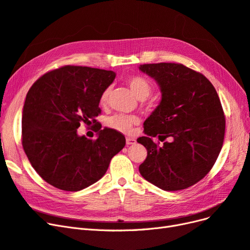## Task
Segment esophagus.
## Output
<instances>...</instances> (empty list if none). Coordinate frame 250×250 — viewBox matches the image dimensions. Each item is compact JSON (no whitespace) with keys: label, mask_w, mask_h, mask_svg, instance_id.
I'll list each match as a JSON object with an SVG mask.
<instances>
[{"label":"esophagus","mask_w":250,"mask_h":250,"mask_svg":"<svg viewBox=\"0 0 250 250\" xmlns=\"http://www.w3.org/2000/svg\"><path fill=\"white\" fill-rule=\"evenodd\" d=\"M135 143H136V141L134 139H132V137H127V139H126V145L127 146L134 145Z\"/></svg>","instance_id":"1"}]
</instances>
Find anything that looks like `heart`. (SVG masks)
Returning a JSON list of instances; mask_svg holds the SVG:
<instances>
[{
  "mask_svg": "<svg viewBox=\"0 0 250 250\" xmlns=\"http://www.w3.org/2000/svg\"><path fill=\"white\" fill-rule=\"evenodd\" d=\"M126 83L130 91L140 99L147 98L151 94L153 89L151 82L147 79V77H145L143 75H132L130 77H128ZM109 95H110V87H106L100 94L99 103L101 105L107 104ZM139 121H140L139 118L134 115L117 114V115L111 116L108 119L107 124L110 128L115 129L117 131L123 132V133H129L132 130V127L139 123Z\"/></svg>",
  "mask_w": 250,
  "mask_h": 250,
  "instance_id": "heart-1",
  "label": "heart"
}]
</instances>
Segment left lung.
I'll return each instance as SVG.
<instances>
[{
  "label": "left lung",
  "instance_id": "left-lung-1",
  "mask_svg": "<svg viewBox=\"0 0 250 250\" xmlns=\"http://www.w3.org/2000/svg\"><path fill=\"white\" fill-rule=\"evenodd\" d=\"M140 69L160 85V104L137 139L148 151L141 175L163 190L177 191L207 175L222 148L226 117L218 94L202 73L179 63L144 64ZM158 136L168 142L154 143Z\"/></svg>",
  "mask_w": 250,
  "mask_h": 250
}]
</instances>
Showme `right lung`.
<instances>
[{
    "instance_id": "add662e5",
    "label": "right lung",
    "mask_w": 250,
    "mask_h": 250,
    "mask_svg": "<svg viewBox=\"0 0 250 250\" xmlns=\"http://www.w3.org/2000/svg\"><path fill=\"white\" fill-rule=\"evenodd\" d=\"M115 72L65 65L51 70L30 88L21 118L23 151L46 183L65 191H79L101 179L109 162L126 144L125 136L104 128L95 119L101 92ZM82 123L98 124L99 137L77 135Z\"/></svg>"
}]
</instances>
